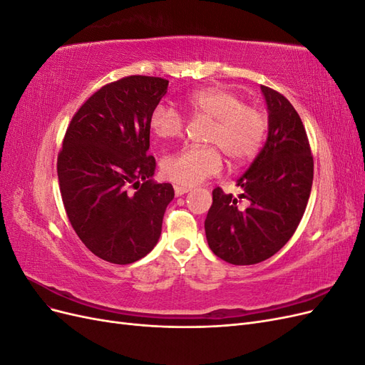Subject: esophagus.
I'll list each match as a JSON object with an SVG mask.
<instances>
[{"label":"esophagus","mask_w":365,"mask_h":365,"mask_svg":"<svg viewBox=\"0 0 365 365\" xmlns=\"http://www.w3.org/2000/svg\"><path fill=\"white\" fill-rule=\"evenodd\" d=\"M173 189H175V195L176 196H182V195L190 192V187H184V185H175Z\"/></svg>","instance_id":"1"}]
</instances>
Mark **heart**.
<instances>
[{
    "mask_svg": "<svg viewBox=\"0 0 365 365\" xmlns=\"http://www.w3.org/2000/svg\"><path fill=\"white\" fill-rule=\"evenodd\" d=\"M182 106L195 117L212 120L207 141L217 145L235 164L257 155L268 130V117L259 106L244 103L235 91L220 86L196 90L182 97ZM152 134L160 140L181 137L184 118L168 103L152 109ZM222 169V157L216 146H185L161 160V173L176 184L196 185Z\"/></svg>",
    "mask_w": 365,
    "mask_h": 365,
    "instance_id": "b5f03b06",
    "label": "heart"
}]
</instances>
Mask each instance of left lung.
<instances>
[{
    "mask_svg": "<svg viewBox=\"0 0 365 365\" xmlns=\"http://www.w3.org/2000/svg\"><path fill=\"white\" fill-rule=\"evenodd\" d=\"M260 90L268 109L267 141L237 180L239 197L213 190L204 224L210 250L231 264L259 263L284 247L312 189L314 158L300 115L280 93Z\"/></svg>",
    "mask_w": 365,
    "mask_h": 365,
    "instance_id": "obj_1",
    "label": "left lung"
}]
</instances>
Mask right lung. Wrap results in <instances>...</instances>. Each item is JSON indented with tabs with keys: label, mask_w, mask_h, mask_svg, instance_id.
Returning a JSON list of instances; mask_svg holds the SVG:
<instances>
[{
	"label": "right lung",
	"mask_w": 365,
	"mask_h": 365,
	"mask_svg": "<svg viewBox=\"0 0 365 365\" xmlns=\"http://www.w3.org/2000/svg\"><path fill=\"white\" fill-rule=\"evenodd\" d=\"M169 81L129 76L105 85L71 120L58 157L65 212L85 247L109 263L149 254L175 192L152 180L149 117Z\"/></svg>",
	"instance_id": "obj_1"
}]
</instances>
